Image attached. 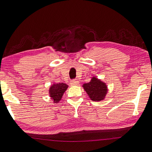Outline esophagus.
Instances as JSON below:
<instances>
[{"label": "esophagus", "mask_w": 152, "mask_h": 152, "mask_svg": "<svg viewBox=\"0 0 152 152\" xmlns=\"http://www.w3.org/2000/svg\"><path fill=\"white\" fill-rule=\"evenodd\" d=\"M80 84L79 81L76 80H72L70 81V84L72 86H77L78 85Z\"/></svg>", "instance_id": "esophagus-1"}]
</instances>
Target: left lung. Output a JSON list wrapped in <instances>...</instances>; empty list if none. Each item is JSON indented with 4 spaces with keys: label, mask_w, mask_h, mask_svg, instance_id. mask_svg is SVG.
<instances>
[{
    "label": "left lung",
    "mask_w": 152,
    "mask_h": 152,
    "mask_svg": "<svg viewBox=\"0 0 152 152\" xmlns=\"http://www.w3.org/2000/svg\"><path fill=\"white\" fill-rule=\"evenodd\" d=\"M83 88L91 100L95 102L102 100L107 92L106 84L96 77H93L88 83L83 84Z\"/></svg>",
    "instance_id": "1"
}]
</instances>
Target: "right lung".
<instances>
[{"label": "right lung", "mask_w": 152, "mask_h": 152, "mask_svg": "<svg viewBox=\"0 0 152 152\" xmlns=\"http://www.w3.org/2000/svg\"><path fill=\"white\" fill-rule=\"evenodd\" d=\"M68 86L64 83L54 84L50 86L49 90V94L50 98L54 100V103H58L61 100L63 94Z\"/></svg>", "instance_id": "obj_1"}]
</instances>
